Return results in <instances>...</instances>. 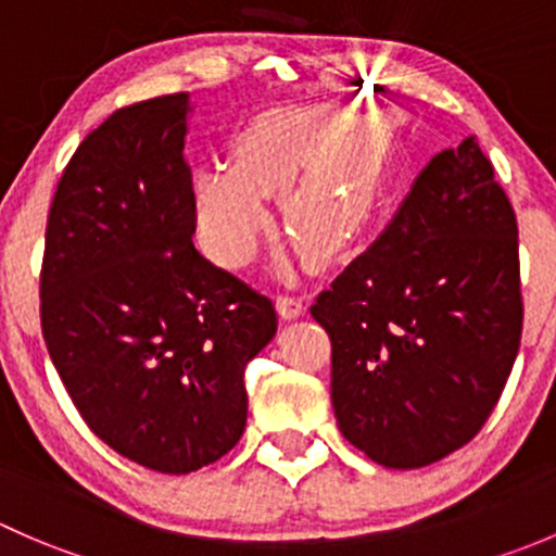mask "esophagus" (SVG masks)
<instances>
[{
    "label": "esophagus",
    "mask_w": 556,
    "mask_h": 556,
    "mask_svg": "<svg viewBox=\"0 0 556 556\" xmlns=\"http://www.w3.org/2000/svg\"><path fill=\"white\" fill-rule=\"evenodd\" d=\"M277 306H279V314H282L285 319H295V317H301V312H304V301L293 293L279 295Z\"/></svg>",
    "instance_id": "34e87169"
}]
</instances>
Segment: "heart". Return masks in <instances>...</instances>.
<instances>
[{
    "mask_svg": "<svg viewBox=\"0 0 556 556\" xmlns=\"http://www.w3.org/2000/svg\"><path fill=\"white\" fill-rule=\"evenodd\" d=\"M390 131L341 106L257 115L237 137L231 166L193 174L199 237L228 268H242L271 228L266 201L285 195V223L314 257H330L377 215L390 179Z\"/></svg>",
    "mask_w": 556,
    "mask_h": 556,
    "instance_id": "1",
    "label": "heart"
}]
</instances>
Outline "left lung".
Segmentation results:
<instances>
[{
  "label": "left lung",
  "instance_id": "left-lung-1",
  "mask_svg": "<svg viewBox=\"0 0 556 556\" xmlns=\"http://www.w3.org/2000/svg\"><path fill=\"white\" fill-rule=\"evenodd\" d=\"M312 317L336 422L374 463L422 468L479 433L517 361L521 288L517 215L473 137L430 159Z\"/></svg>",
  "mask_w": 556,
  "mask_h": 556
}]
</instances>
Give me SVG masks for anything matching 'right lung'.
Wrapping results in <instances>:
<instances>
[{"label": "right lung", "mask_w": 556, "mask_h": 556, "mask_svg": "<svg viewBox=\"0 0 556 556\" xmlns=\"http://www.w3.org/2000/svg\"><path fill=\"white\" fill-rule=\"evenodd\" d=\"M188 93L115 110L66 164L45 231L39 317L88 428L159 473L231 452L244 368L277 333L271 299L193 244Z\"/></svg>", "instance_id": "add662e5"}]
</instances>
